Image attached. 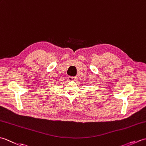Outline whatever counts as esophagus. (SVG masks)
Wrapping results in <instances>:
<instances>
[{
  "label": "esophagus",
  "instance_id": "esophagus-1",
  "mask_svg": "<svg viewBox=\"0 0 146 146\" xmlns=\"http://www.w3.org/2000/svg\"><path fill=\"white\" fill-rule=\"evenodd\" d=\"M68 80H69V81H75L76 78L75 76H69V77H68Z\"/></svg>",
  "mask_w": 146,
  "mask_h": 146
}]
</instances>
